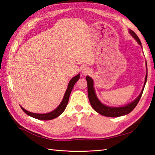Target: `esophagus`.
I'll return each instance as SVG.
<instances>
[{"label": "esophagus", "mask_w": 155, "mask_h": 155, "mask_svg": "<svg viewBox=\"0 0 155 155\" xmlns=\"http://www.w3.org/2000/svg\"><path fill=\"white\" fill-rule=\"evenodd\" d=\"M90 73H91V71H90V70L87 69V68H84V69H83L82 71V74L83 75H87Z\"/></svg>", "instance_id": "34e87169"}]
</instances>
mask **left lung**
I'll use <instances>...</instances> for the list:
<instances>
[{
	"mask_svg": "<svg viewBox=\"0 0 155 155\" xmlns=\"http://www.w3.org/2000/svg\"><path fill=\"white\" fill-rule=\"evenodd\" d=\"M129 33H130L132 36L136 39V41L138 42V44L142 47L141 42L140 41L139 38H138V36L137 35V34L135 33V32L134 31L129 30ZM86 81H87L88 99H89L90 103H91L92 107H93V109H94L96 112L102 115V116H107V117H120V116H124V115L128 114L135 108L137 105V104L140 100V98H141V97L142 96L144 88H145L147 79V74H146L145 84H144L143 88L142 90L141 94H139V96L137 98V99L135 100L133 102L129 104L128 105L125 106L120 107H109L102 104L100 102V100L98 99V98H97V96L96 95L94 86H93V84L94 83H93L92 79L88 76H86Z\"/></svg>",
	"mask_w": 155,
	"mask_h": 155,
	"instance_id": "obj_1",
	"label": "left lung"
}]
</instances>
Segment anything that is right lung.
<instances>
[{
	"mask_svg": "<svg viewBox=\"0 0 155 155\" xmlns=\"http://www.w3.org/2000/svg\"><path fill=\"white\" fill-rule=\"evenodd\" d=\"M79 78H80V74H78L77 76L73 77L70 81L69 84H68V87H67V89L65 92V94H64V95L62 102H61L59 106L57 107L55 110L51 111V112H49L48 114H41L31 113L26 110H24L22 107L20 106L21 110H22L27 115H28V116H30L32 117H34L35 119H38V120H53V119H54V118H56L57 117L60 116V115L63 112L64 110H65L67 105L68 104V102H69L71 92L72 91V90H73V86H74V84L76 83V82L78 80Z\"/></svg>",
	"mask_w": 155,
	"mask_h": 155,
	"instance_id": "add662e5",
	"label": "right lung"
}]
</instances>
